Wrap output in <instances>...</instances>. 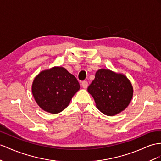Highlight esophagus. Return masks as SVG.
Masks as SVG:
<instances>
[{
    "instance_id": "1",
    "label": "esophagus",
    "mask_w": 161,
    "mask_h": 161,
    "mask_svg": "<svg viewBox=\"0 0 161 161\" xmlns=\"http://www.w3.org/2000/svg\"><path fill=\"white\" fill-rule=\"evenodd\" d=\"M81 86H82V87H83L84 88H87V87L88 86V81H82L81 82Z\"/></svg>"
}]
</instances>
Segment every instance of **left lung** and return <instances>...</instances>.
<instances>
[{
  "mask_svg": "<svg viewBox=\"0 0 161 161\" xmlns=\"http://www.w3.org/2000/svg\"><path fill=\"white\" fill-rule=\"evenodd\" d=\"M88 92L103 114L113 116L129 106L133 98V88L124 74L101 69L96 72Z\"/></svg>",
  "mask_w": 161,
  "mask_h": 161,
  "instance_id": "obj_1",
  "label": "left lung"
}]
</instances>
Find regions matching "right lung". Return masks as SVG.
I'll return each mask as SVG.
<instances>
[{"label": "right lung", "mask_w": 161, "mask_h": 161, "mask_svg": "<svg viewBox=\"0 0 161 161\" xmlns=\"http://www.w3.org/2000/svg\"><path fill=\"white\" fill-rule=\"evenodd\" d=\"M80 86L76 77L63 67L43 70L32 84V93L40 108L56 114L69 105Z\"/></svg>", "instance_id": "obj_1"}]
</instances>
